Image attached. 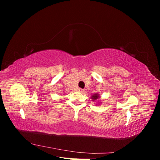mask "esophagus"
<instances>
[{"label": "esophagus", "instance_id": "1", "mask_svg": "<svg viewBox=\"0 0 160 160\" xmlns=\"http://www.w3.org/2000/svg\"><path fill=\"white\" fill-rule=\"evenodd\" d=\"M78 90H79V92H83V91H84V90H83V89H81V88H79Z\"/></svg>", "mask_w": 160, "mask_h": 160}]
</instances>
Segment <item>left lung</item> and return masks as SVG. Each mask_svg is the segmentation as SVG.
Returning a JSON list of instances; mask_svg holds the SVG:
<instances>
[{
  "mask_svg": "<svg viewBox=\"0 0 160 160\" xmlns=\"http://www.w3.org/2000/svg\"><path fill=\"white\" fill-rule=\"evenodd\" d=\"M98 98H99V95H97V94L92 96V98H93V100H96V99H98Z\"/></svg>",
  "mask_w": 160,
  "mask_h": 160,
  "instance_id": "8db88e82",
  "label": "left lung"
}]
</instances>
